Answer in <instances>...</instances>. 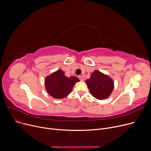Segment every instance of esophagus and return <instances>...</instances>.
Wrapping results in <instances>:
<instances>
[{"mask_svg": "<svg viewBox=\"0 0 151 151\" xmlns=\"http://www.w3.org/2000/svg\"><path fill=\"white\" fill-rule=\"evenodd\" d=\"M78 78H79L80 81H84L83 77L82 76H78Z\"/></svg>", "mask_w": 151, "mask_h": 151, "instance_id": "34e87169", "label": "esophagus"}]
</instances>
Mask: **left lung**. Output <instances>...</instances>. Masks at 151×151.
<instances>
[{
    "instance_id": "8db88e82",
    "label": "left lung",
    "mask_w": 151,
    "mask_h": 151,
    "mask_svg": "<svg viewBox=\"0 0 151 151\" xmlns=\"http://www.w3.org/2000/svg\"><path fill=\"white\" fill-rule=\"evenodd\" d=\"M86 84L92 96L99 100L108 98L114 89L113 79L98 70L91 73L90 78L86 81Z\"/></svg>"
}]
</instances>
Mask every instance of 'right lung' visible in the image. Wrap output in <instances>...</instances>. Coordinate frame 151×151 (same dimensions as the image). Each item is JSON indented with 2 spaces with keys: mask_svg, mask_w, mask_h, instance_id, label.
<instances>
[{
  "mask_svg": "<svg viewBox=\"0 0 151 151\" xmlns=\"http://www.w3.org/2000/svg\"><path fill=\"white\" fill-rule=\"evenodd\" d=\"M80 80L74 76L68 77L61 69L52 73L44 80L46 90L55 99H63L71 92L74 85Z\"/></svg>",
  "mask_w": 151,
  "mask_h": 151,
  "instance_id": "obj_1",
  "label": "right lung"
}]
</instances>
